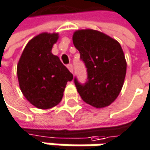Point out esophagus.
I'll return each mask as SVG.
<instances>
[{"label": "esophagus", "mask_w": 150, "mask_h": 150, "mask_svg": "<svg viewBox=\"0 0 150 150\" xmlns=\"http://www.w3.org/2000/svg\"><path fill=\"white\" fill-rule=\"evenodd\" d=\"M67 68L69 69V71H70V72H71V73L73 74V72H74V67H73V65H72V64L70 63V64H68V65H67Z\"/></svg>", "instance_id": "obj_1"}]
</instances>
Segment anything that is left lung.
I'll use <instances>...</instances> for the list:
<instances>
[{"label":"left lung","mask_w":150,"mask_h":150,"mask_svg":"<svg viewBox=\"0 0 150 150\" xmlns=\"http://www.w3.org/2000/svg\"><path fill=\"white\" fill-rule=\"evenodd\" d=\"M73 43L87 68V81L74 82L82 99L96 108L110 105L119 96L126 76L127 62L118 41L94 30L74 33Z\"/></svg>","instance_id":"8db88e82"}]
</instances>
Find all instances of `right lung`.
Wrapping results in <instances>:
<instances>
[{"mask_svg": "<svg viewBox=\"0 0 150 150\" xmlns=\"http://www.w3.org/2000/svg\"><path fill=\"white\" fill-rule=\"evenodd\" d=\"M58 34L41 33L25 46L17 64L20 89L26 99L39 109H49L62 99L73 74L52 53Z\"/></svg>", "mask_w": 150, "mask_h": 150, "instance_id": "obj_1", "label": "right lung"}]
</instances>
